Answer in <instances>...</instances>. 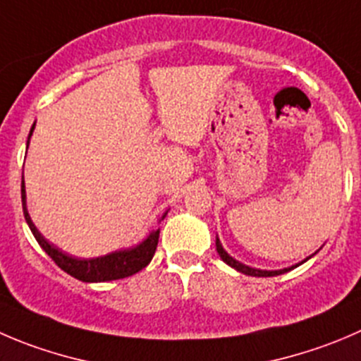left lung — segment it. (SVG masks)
Masks as SVG:
<instances>
[{
    "mask_svg": "<svg viewBox=\"0 0 361 361\" xmlns=\"http://www.w3.org/2000/svg\"><path fill=\"white\" fill-rule=\"evenodd\" d=\"M215 245H216V252H219V255H220V259H222L224 262H226V264H229L231 268H234V269H238V271H240V274H245V275H250V277H275V275H282V274H286V271H291L293 268H296V266H291V268H284V269H275V271H268V269H257V268H250V266H247V264H243V262H240V261H236V259L234 257H231L229 254H227L226 250H224V247H222V243H220V240H219V236H216V241H215ZM309 259V257H307ZM305 259V261H307ZM303 261V262H305ZM300 264H302V262H300Z\"/></svg>",
    "mask_w": 361,
    "mask_h": 361,
    "instance_id": "1",
    "label": "left lung"
}]
</instances>
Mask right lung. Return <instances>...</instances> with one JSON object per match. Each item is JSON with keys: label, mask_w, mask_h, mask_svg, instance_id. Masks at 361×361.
Here are the masks:
<instances>
[{"label": "right lung", "mask_w": 361, "mask_h": 361, "mask_svg": "<svg viewBox=\"0 0 361 361\" xmlns=\"http://www.w3.org/2000/svg\"><path fill=\"white\" fill-rule=\"evenodd\" d=\"M35 130V125L31 127L30 135H27V145H30V137ZM20 197H23V212L24 219H26L27 226H30L31 233H33L35 240L38 241L42 248L45 250V254L63 269L68 275H72L73 279L82 282H109V281H118V279L130 277V275L137 274L142 268L149 264V261L153 259V254L157 250V245H159V234L160 229L152 231L148 234L146 240H142L137 247L134 248H125V250L113 252V254L102 255V257H93V259H77L72 255L65 254L63 250H59L58 247H54L52 243H49L38 229L35 227V224L31 222V216L27 213L26 208V188H24V178L23 183H20ZM167 213H164L162 220L166 219Z\"/></svg>", "instance_id": "1"}]
</instances>
